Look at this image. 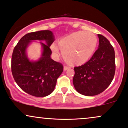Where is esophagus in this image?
<instances>
[{"label":"esophagus","instance_id":"1","mask_svg":"<svg viewBox=\"0 0 128 128\" xmlns=\"http://www.w3.org/2000/svg\"><path fill=\"white\" fill-rule=\"evenodd\" d=\"M70 68V67H68V66H64V71H66V70H67V69Z\"/></svg>","mask_w":128,"mask_h":128}]
</instances>
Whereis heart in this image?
Listing matches in <instances>:
<instances>
[{"instance_id": "1", "label": "heart", "mask_w": 128, "mask_h": 128, "mask_svg": "<svg viewBox=\"0 0 128 128\" xmlns=\"http://www.w3.org/2000/svg\"><path fill=\"white\" fill-rule=\"evenodd\" d=\"M98 39L92 32L79 30L63 36L58 41V46L53 44L51 49L55 54L59 48L66 62L70 65L84 64L92 57L96 49Z\"/></svg>"}]
</instances>
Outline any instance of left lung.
Instances as JSON below:
<instances>
[{
  "mask_svg": "<svg viewBox=\"0 0 128 128\" xmlns=\"http://www.w3.org/2000/svg\"><path fill=\"white\" fill-rule=\"evenodd\" d=\"M99 48L88 61L74 68L73 86L81 94L98 95L105 90L116 71L114 49L106 38L98 34Z\"/></svg>",
  "mask_w": 128,
  "mask_h": 128,
  "instance_id": "left-lung-1",
  "label": "left lung"
}]
</instances>
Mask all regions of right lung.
I'll use <instances>...</instances> for the list:
<instances>
[{
    "mask_svg": "<svg viewBox=\"0 0 128 128\" xmlns=\"http://www.w3.org/2000/svg\"><path fill=\"white\" fill-rule=\"evenodd\" d=\"M33 40H45L40 42L43 47L42 57L36 62H30L26 50ZM54 34L45 30L30 32L24 35L14 48L11 59V72L19 87L29 94L36 97H45L55 89L57 79L63 72L61 63L50 58V46L54 42Z\"/></svg>",
    "mask_w": 128,
    "mask_h": 128,
    "instance_id": "obj_1",
    "label": "right lung"
}]
</instances>
